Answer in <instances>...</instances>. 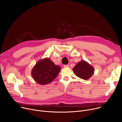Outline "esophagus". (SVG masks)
<instances>
[{"mask_svg": "<svg viewBox=\"0 0 122 122\" xmlns=\"http://www.w3.org/2000/svg\"><path fill=\"white\" fill-rule=\"evenodd\" d=\"M64 68H69V65H65L64 66Z\"/></svg>", "mask_w": 122, "mask_h": 122, "instance_id": "34e87169", "label": "esophagus"}]
</instances>
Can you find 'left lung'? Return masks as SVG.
<instances>
[{"instance_id": "obj_1", "label": "left lung", "mask_w": 122, "mask_h": 122, "mask_svg": "<svg viewBox=\"0 0 122 122\" xmlns=\"http://www.w3.org/2000/svg\"><path fill=\"white\" fill-rule=\"evenodd\" d=\"M72 70L77 77L84 80L90 78L94 73V68L84 60L79 62Z\"/></svg>"}]
</instances>
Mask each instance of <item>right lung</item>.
I'll list each match as a JSON object with an SVG mask.
<instances>
[{
	"mask_svg": "<svg viewBox=\"0 0 122 122\" xmlns=\"http://www.w3.org/2000/svg\"><path fill=\"white\" fill-rule=\"evenodd\" d=\"M60 70L61 68L49 58H45L36 63L31 71V75L36 82L44 85L51 83Z\"/></svg>",
	"mask_w": 122,
	"mask_h": 122,
	"instance_id": "obj_1",
	"label": "right lung"
}]
</instances>
